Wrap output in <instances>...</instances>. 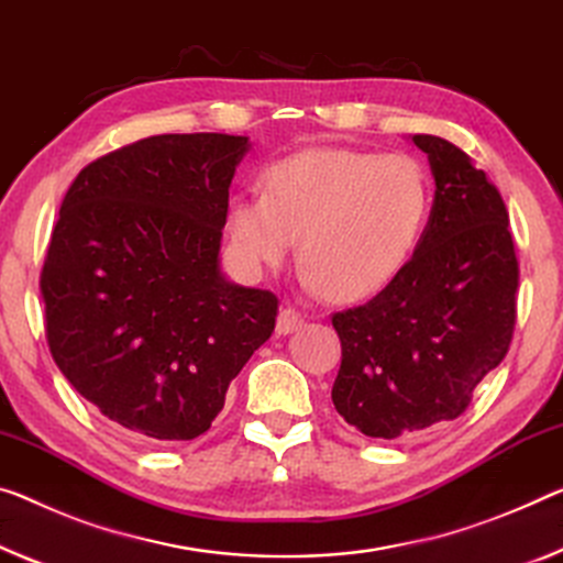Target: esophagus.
I'll list each match as a JSON object with an SVG mask.
<instances>
[{"mask_svg": "<svg viewBox=\"0 0 563 563\" xmlns=\"http://www.w3.org/2000/svg\"><path fill=\"white\" fill-rule=\"evenodd\" d=\"M305 327V314L297 311L294 307H284L276 317V332L279 334H294Z\"/></svg>", "mask_w": 563, "mask_h": 563, "instance_id": "34e87169", "label": "esophagus"}]
</instances>
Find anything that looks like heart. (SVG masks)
I'll use <instances>...</instances> for the list:
<instances>
[{"label": "heart", "mask_w": 563, "mask_h": 563, "mask_svg": "<svg viewBox=\"0 0 563 563\" xmlns=\"http://www.w3.org/2000/svg\"><path fill=\"white\" fill-rule=\"evenodd\" d=\"M428 209V176L410 155L307 148L264 170V194H233L227 229L252 274L287 264L299 236L307 287L354 301L395 279Z\"/></svg>", "instance_id": "heart-1"}]
</instances>
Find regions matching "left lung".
Segmentation results:
<instances>
[{
  "instance_id": "left-lung-1",
  "label": "left lung",
  "mask_w": 563,
  "mask_h": 563,
  "mask_svg": "<svg viewBox=\"0 0 563 563\" xmlns=\"http://www.w3.org/2000/svg\"><path fill=\"white\" fill-rule=\"evenodd\" d=\"M435 198L408 264L367 305L336 311V412L393 440L455 420L500 365L516 324L518 258L498 188L457 145L412 135Z\"/></svg>"
}]
</instances>
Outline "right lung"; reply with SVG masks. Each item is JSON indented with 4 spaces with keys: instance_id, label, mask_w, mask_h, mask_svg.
<instances>
[{
    "instance_id": "1",
    "label": "right lung",
    "mask_w": 563,
    "mask_h": 563,
    "mask_svg": "<svg viewBox=\"0 0 563 563\" xmlns=\"http://www.w3.org/2000/svg\"><path fill=\"white\" fill-rule=\"evenodd\" d=\"M246 135H153L85 166L52 229L40 289L52 360L108 420L194 440L269 340L279 299L221 274Z\"/></svg>"
}]
</instances>
